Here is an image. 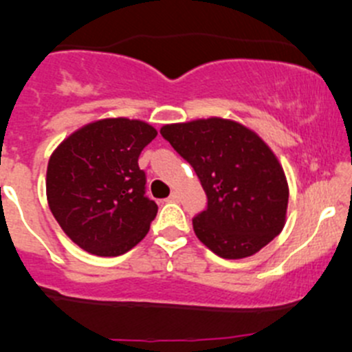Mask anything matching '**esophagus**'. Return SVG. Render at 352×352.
Instances as JSON below:
<instances>
[{
    "label": "esophagus",
    "mask_w": 352,
    "mask_h": 352,
    "mask_svg": "<svg viewBox=\"0 0 352 352\" xmlns=\"http://www.w3.org/2000/svg\"><path fill=\"white\" fill-rule=\"evenodd\" d=\"M166 201H168V202H177V201H179V194L172 192V194H170V196H168V199H166Z\"/></svg>",
    "instance_id": "esophagus-1"
}]
</instances>
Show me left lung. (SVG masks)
Returning <instances> with one entry per match:
<instances>
[{"mask_svg": "<svg viewBox=\"0 0 352 352\" xmlns=\"http://www.w3.org/2000/svg\"><path fill=\"white\" fill-rule=\"evenodd\" d=\"M160 133L192 165L208 196L192 225L209 250L223 258L250 257L283 232L287 180L257 133L221 117L166 124Z\"/></svg>", "mask_w": 352, "mask_h": 352, "instance_id": "8db88e82", "label": "left lung"}]
</instances>
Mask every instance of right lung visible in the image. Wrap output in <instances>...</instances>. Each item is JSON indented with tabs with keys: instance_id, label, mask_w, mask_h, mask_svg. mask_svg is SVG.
Returning <instances> with one entry per match:
<instances>
[{
	"instance_id": "add662e5",
	"label": "right lung",
	"mask_w": 352,
	"mask_h": 352,
	"mask_svg": "<svg viewBox=\"0 0 352 352\" xmlns=\"http://www.w3.org/2000/svg\"><path fill=\"white\" fill-rule=\"evenodd\" d=\"M156 134L144 120L110 117L80 127L52 151L49 208L78 247L117 257L146 236L158 206L144 196L138 158Z\"/></svg>"
}]
</instances>
